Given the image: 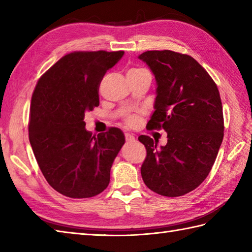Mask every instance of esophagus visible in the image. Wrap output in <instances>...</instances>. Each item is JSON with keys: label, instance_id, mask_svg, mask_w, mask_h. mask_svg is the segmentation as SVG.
<instances>
[{"label": "esophagus", "instance_id": "1", "mask_svg": "<svg viewBox=\"0 0 252 252\" xmlns=\"http://www.w3.org/2000/svg\"><path fill=\"white\" fill-rule=\"evenodd\" d=\"M125 136H126V142H134L135 141V137L133 136L132 134H130V133H126Z\"/></svg>", "mask_w": 252, "mask_h": 252}]
</instances>
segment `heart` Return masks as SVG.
Here are the masks:
<instances>
[{
	"label": "heart",
	"mask_w": 252,
	"mask_h": 252,
	"mask_svg": "<svg viewBox=\"0 0 252 252\" xmlns=\"http://www.w3.org/2000/svg\"><path fill=\"white\" fill-rule=\"evenodd\" d=\"M142 70H145V69H141V68H133V69H131V72H136V71H142ZM126 125L127 126H135L136 123H137V121H138V118H137V116H135V115H131V116H129V117H126Z\"/></svg>",
	"instance_id": "b5f03b06"
}]
</instances>
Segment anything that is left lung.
Segmentation results:
<instances>
[{
    "label": "left lung",
    "mask_w": 252,
    "mask_h": 252,
    "mask_svg": "<svg viewBox=\"0 0 252 252\" xmlns=\"http://www.w3.org/2000/svg\"><path fill=\"white\" fill-rule=\"evenodd\" d=\"M157 81L155 110L147 130L168 133L165 146L147 135L138 136L146 148L141 167L149 189L179 197L197 189L216 161L224 136L220 93L206 69L191 56L178 52L147 51L138 56Z\"/></svg>",
    "instance_id": "8db88e82"
}]
</instances>
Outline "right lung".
Listing matches in <instances>:
<instances>
[{
	"label": "right lung",
	"instance_id": "add662e5",
	"mask_svg": "<svg viewBox=\"0 0 252 252\" xmlns=\"http://www.w3.org/2000/svg\"><path fill=\"white\" fill-rule=\"evenodd\" d=\"M123 51H79L63 56L42 74L31 97L29 141L41 172L53 189L70 198L100 194L125 144L118 127L97 136L85 130L84 115L99 105L107 70Z\"/></svg>",
	"mask_w": 252,
	"mask_h": 252
}]
</instances>
